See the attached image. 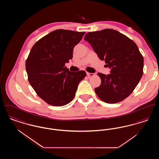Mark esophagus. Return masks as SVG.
I'll return each mask as SVG.
<instances>
[{
    "mask_svg": "<svg viewBox=\"0 0 159 159\" xmlns=\"http://www.w3.org/2000/svg\"><path fill=\"white\" fill-rule=\"evenodd\" d=\"M86 75H87V76H93L95 75L94 73H91L89 72H86Z\"/></svg>",
    "mask_w": 159,
    "mask_h": 159,
    "instance_id": "1",
    "label": "esophagus"
}]
</instances>
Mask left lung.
<instances>
[{"label":"left lung","instance_id":"8db88e82","mask_svg":"<svg viewBox=\"0 0 159 159\" xmlns=\"http://www.w3.org/2000/svg\"><path fill=\"white\" fill-rule=\"evenodd\" d=\"M84 39L89 42L101 60L111 68L110 74L98 73L101 83L95 91L99 98L115 104L126 98L143 75L144 58L136 43L113 29L89 32Z\"/></svg>","mask_w":159,"mask_h":159}]
</instances>
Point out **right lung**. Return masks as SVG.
I'll return each mask as SVG.
<instances>
[{
    "label": "right lung",
    "instance_id": "right-lung-1",
    "mask_svg": "<svg viewBox=\"0 0 159 159\" xmlns=\"http://www.w3.org/2000/svg\"><path fill=\"white\" fill-rule=\"evenodd\" d=\"M85 32L58 29L33 45L25 62L29 83L38 96L52 106H65L75 96L84 71L71 72L65 64L73 58V48Z\"/></svg>",
    "mask_w": 159,
    "mask_h": 159
}]
</instances>
